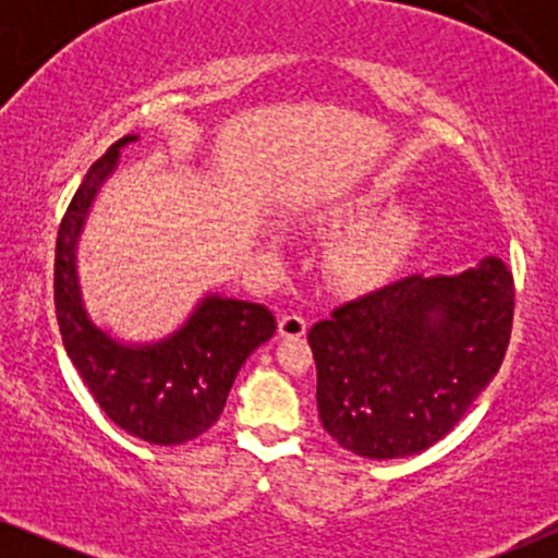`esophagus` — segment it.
Returning a JSON list of instances; mask_svg holds the SVG:
<instances>
[{"label": "esophagus", "mask_w": 558, "mask_h": 558, "mask_svg": "<svg viewBox=\"0 0 558 558\" xmlns=\"http://www.w3.org/2000/svg\"><path fill=\"white\" fill-rule=\"evenodd\" d=\"M306 328H310V325H306V319L296 315V312H293V315H283L278 323V330L283 338H301Z\"/></svg>", "instance_id": "34e87169"}]
</instances>
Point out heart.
Here are the masks:
<instances>
[{"label":"heart","instance_id":"obj_1","mask_svg":"<svg viewBox=\"0 0 558 558\" xmlns=\"http://www.w3.org/2000/svg\"><path fill=\"white\" fill-rule=\"evenodd\" d=\"M386 202L388 196L383 191H367L332 207L330 222L354 226L375 215ZM414 239H417V220L403 209H390L338 241L330 254V270L341 286L373 288L399 270Z\"/></svg>","mask_w":558,"mask_h":558}]
</instances>
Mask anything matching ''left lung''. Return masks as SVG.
Returning a JSON list of instances; mask_svg holds the SVG:
<instances>
[{
  "label": "left lung",
  "mask_w": 558,
  "mask_h": 558,
  "mask_svg": "<svg viewBox=\"0 0 558 558\" xmlns=\"http://www.w3.org/2000/svg\"><path fill=\"white\" fill-rule=\"evenodd\" d=\"M511 319L514 275L496 257L338 306L310 330L323 427L364 459L425 451L498 373Z\"/></svg>",
  "instance_id": "8db88e82"
}]
</instances>
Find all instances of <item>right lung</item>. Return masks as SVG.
Returning a JSON list of instances; mask_svg holds the SVG:
<instances>
[{
  "mask_svg": "<svg viewBox=\"0 0 558 558\" xmlns=\"http://www.w3.org/2000/svg\"><path fill=\"white\" fill-rule=\"evenodd\" d=\"M120 138L88 168L57 230L54 310L62 343L101 412L155 446L194 440L215 425L241 364L272 336L270 310L209 296L181 332L157 345L128 349L88 323L75 280V241L101 181L118 162Z\"/></svg>",
  "mask_w": 558,
  "mask_h": 558,
  "instance_id": "1",
  "label": "right lung"
}]
</instances>
